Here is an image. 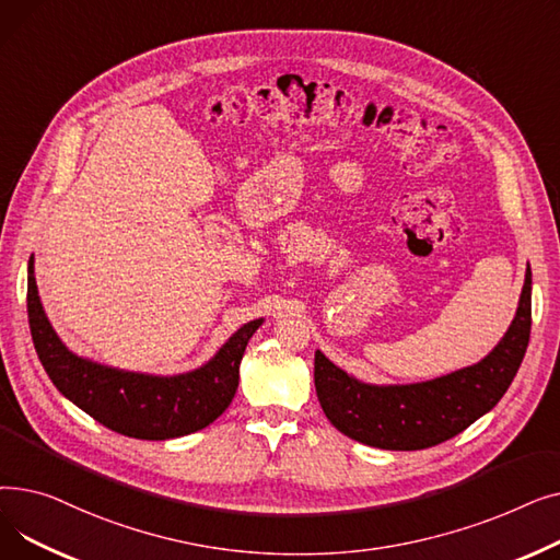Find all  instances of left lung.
I'll return each mask as SVG.
<instances>
[{
	"mask_svg": "<svg viewBox=\"0 0 560 560\" xmlns=\"http://www.w3.org/2000/svg\"><path fill=\"white\" fill-rule=\"evenodd\" d=\"M532 334V268L511 327L479 363L418 384H365L315 351V390L329 422L363 445L427 450L458 435L504 397Z\"/></svg>",
	"mask_w": 560,
	"mask_h": 560,
	"instance_id": "8db88e82",
	"label": "left lung"
}]
</instances>
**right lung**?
I'll return each mask as SVG.
<instances>
[{
	"label": "right lung",
	"mask_w": 560,
	"mask_h": 560,
	"mask_svg": "<svg viewBox=\"0 0 560 560\" xmlns=\"http://www.w3.org/2000/svg\"><path fill=\"white\" fill-rule=\"evenodd\" d=\"M26 313L36 354L51 384L83 413L138 440H170L215 422L238 390L245 347L262 317L247 322L203 365L182 374H147L77 357L43 308L34 256L26 268Z\"/></svg>",
	"instance_id": "1"
}]
</instances>
